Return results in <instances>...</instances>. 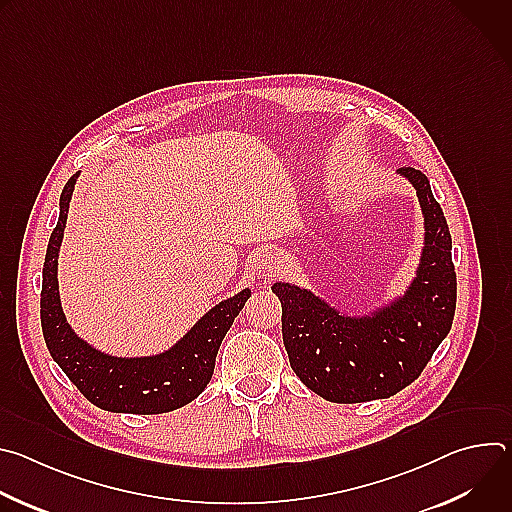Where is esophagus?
I'll return each mask as SVG.
<instances>
[{
  "label": "esophagus",
  "mask_w": 512,
  "mask_h": 512,
  "mask_svg": "<svg viewBox=\"0 0 512 512\" xmlns=\"http://www.w3.org/2000/svg\"><path fill=\"white\" fill-rule=\"evenodd\" d=\"M251 267H253V273L259 277V279H269L277 273V259L271 255V253H257L253 259H251Z\"/></svg>",
  "instance_id": "34e87169"
}]
</instances>
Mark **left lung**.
Segmentation results:
<instances>
[{"instance_id":"obj_1","label":"left lung","mask_w":512,"mask_h":512,"mask_svg":"<svg viewBox=\"0 0 512 512\" xmlns=\"http://www.w3.org/2000/svg\"><path fill=\"white\" fill-rule=\"evenodd\" d=\"M417 192L423 247L413 279L393 300L367 314H348L312 289L275 281L281 334L300 381L332 403L387 399L411 385L448 336L456 312L452 235L429 180L397 170Z\"/></svg>"}]
</instances>
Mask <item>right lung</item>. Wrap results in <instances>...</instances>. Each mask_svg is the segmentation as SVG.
<instances>
[{
  "mask_svg": "<svg viewBox=\"0 0 512 512\" xmlns=\"http://www.w3.org/2000/svg\"><path fill=\"white\" fill-rule=\"evenodd\" d=\"M79 176H72L60 194L58 223L44 257L40 320L48 352L77 389L105 411L156 415L180 409L210 383L216 352L251 289L212 306L176 344L158 354L115 356L93 346L68 324L58 291V253Z\"/></svg>",
  "mask_w": 512,
  "mask_h": 512,
  "instance_id": "right-lung-1",
  "label": "right lung"
}]
</instances>
